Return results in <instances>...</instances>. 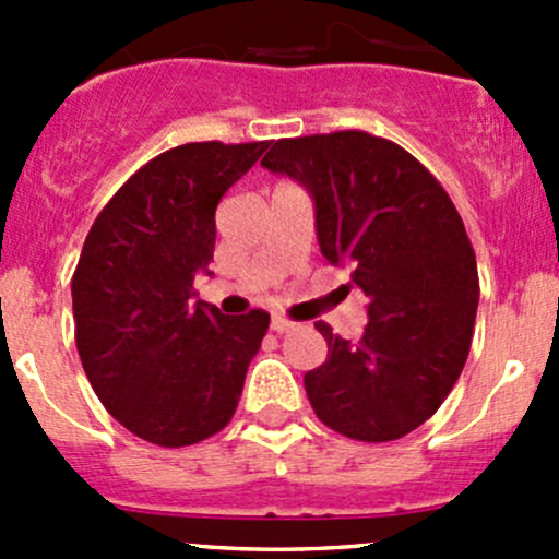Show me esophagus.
<instances>
[{"mask_svg":"<svg viewBox=\"0 0 559 559\" xmlns=\"http://www.w3.org/2000/svg\"><path fill=\"white\" fill-rule=\"evenodd\" d=\"M292 321L289 319H284V316H273V321H270V330H275V332H289L292 330Z\"/></svg>","mask_w":559,"mask_h":559,"instance_id":"obj_1","label":"esophagus"}]
</instances>
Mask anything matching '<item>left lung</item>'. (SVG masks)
Returning <instances> with one entry per match:
<instances>
[{"mask_svg": "<svg viewBox=\"0 0 559 559\" xmlns=\"http://www.w3.org/2000/svg\"><path fill=\"white\" fill-rule=\"evenodd\" d=\"M306 186L330 264L368 297L359 341L316 330L326 362L306 373L316 416L354 441L384 443L425 425L465 368L478 308L476 253L443 186L376 134L275 140L262 159Z\"/></svg>", "mask_w": 559, "mask_h": 559, "instance_id": "left-lung-1", "label": "left lung"}]
</instances>
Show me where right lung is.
I'll return each instance as SVG.
<instances>
[{
    "instance_id": "1",
    "label": "right lung",
    "mask_w": 559,
    "mask_h": 559,
    "mask_svg": "<svg viewBox=\"0 0 559 559\" xmlns=\"http://www.w3.org/2000/svg\"><path fill=\"white\" fill-rule=\"evenodd\" d=\"M270 143H186L140 167L92 224L75 275V343L116 421L178 449L229 425L270 313L194 300L211 273L216 205Z\"/></svg>"
}]
</instances>
